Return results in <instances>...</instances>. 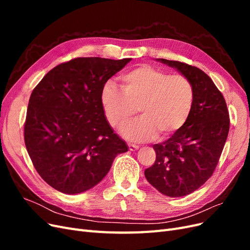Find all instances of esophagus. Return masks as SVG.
<instances>
[{
  "instance_id": "1",
  "label": "esophagus",
  "mask_w": 250,
  "mask_h": 250,
  "mask_svg": "<svg viewBox=\"0 0 250 250\" xmlns=\"http://www.w3.org/2000/svg\"><path fill=\"white\" fill-rule=\"evenodd\" d=\"M128 148H129L130 151H135L139 149L138 145H134V144H128Z\"/></svg>"
}]
</instances>
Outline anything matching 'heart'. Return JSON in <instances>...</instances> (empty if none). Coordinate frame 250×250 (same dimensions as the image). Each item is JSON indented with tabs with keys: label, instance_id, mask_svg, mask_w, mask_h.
<instances>
[{
	"label": "heart",
	"instance_id": "heart-1",
	"mask_svg": "<svg viewBox=\"0 0 250 250\" xmlns=\"http://www.w3.org/2000/svg\"><path fill=\"white\" fill-rule=\"evenodd\" d=\"M194 101L191 81L183 74L169 75L158 67L142 64L121 77V89L106 83L101 92V104L110 126L119 129L134 117L122 134L131 141H147L158 134L167 139L183 127Z\"/></svg>",
	"mask_w": 250,
	"mask_h": 250
}]
</instances>
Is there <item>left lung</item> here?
<instances>
[{
	"instance_id": "obj_1",
	"label": "left lung",
	"mask_w": 250,
	"mask_h": 250,
	"mask_svg": "<svg viewBox=\"0 0 250 250\" xmlns=\"http://www.w3.org/2000/svg\"><path fill=\"white\" fill-rule=\"evenodd\" d=\"M191 81L194 101L186 124L172 137L153 145L156 158L145 176L157 191L181 197L199 188L213 175L229 131V113L220 90L198 67L158 59Z\"/></svg>"
}]
</instances>
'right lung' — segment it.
<instances>
[{
    "label": "right lung",
    "mask_w": 250,
    "mask_h": 250,
    "mask_svg": "<svg viewBox=\"0 0 250 250\" xmlns=\"http://www.w3.org/2000/svg\"><path fill=\"white\" fill-rule=\"evenodd\" d=\"M131 58L78 57L52 69L30 96L24 125L28 154L46 183L64 194L89 190L128 151L101 104L105 83Z\"/></svg>",
    "instance_id": "right-lung-1"
}]
</instances>
